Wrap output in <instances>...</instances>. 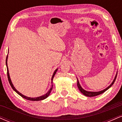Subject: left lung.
<instances>
[{"instance_id":"1","label":"left lung","mask_w":122,"mask_h":122,"mask_svg":"<svg viewBox=\"0 0 122 122\" xmlns=\"http://www.w3.org/2000/svg\"><path fill=\"white\" fill-rule=\"evenodd\" d=\"M117 75H116V76H115V77L114 81H113L111 83V84L109 86H108L107 88H106V89H104V90L101 91H99V92H88V91H86L84 90V89H82V88H81V85H80V83H79V81H78V80H77V86H78V88H79L80 91L81 92L82 94L84 95L85 96H88V97H93V96H97V95H99L102 94V93H104V92L105 91H106L108 89H109V88H110L111 86H112V85L114 84L115 81V80H116V78H117Z\"/></svg>"}]
</instances>
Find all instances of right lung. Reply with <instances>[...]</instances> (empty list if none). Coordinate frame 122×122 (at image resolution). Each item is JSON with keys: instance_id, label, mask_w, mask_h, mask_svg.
Here are the masks:
<instances>
[{"instance_id": "1", "label": "right lung", "mask_w": 122, "mask_h": 122, "mask_svg": "<svg viewBox=\"0 0 122 122\" xmlns=\"http://www.w3.org/2000/svg\"><path fill=\"white\" fill-rule=\"evenodd\" d=\"M7 57H8V55L7 56V57H6V61H5V64H6V66H7V77H8V81H9V83L10 84L11 86L12 89H14V90L15 91V92H16V93H18V95H20V96H22V97L24 98V99H26V100H30V101H40V100H42L43 99H46V98L48 97L49 96L50 92H51V89H52L53 88V84L51 85V88L49 89V91L48 92H47L46 93L45 95H43V96H40V97H34V98H33V97H27V96H25L24 95H23L22 94V93H20V92H19L17 90H16V89H15L14 86L13 84H12V82L11 81V79H10V75H9V73H8V67H7ZM57 71V69L55 71H54V73H53V75L52 76V77H51V83H53V77H54V75H56V72Z\"/></svg>"}]
</instances>
